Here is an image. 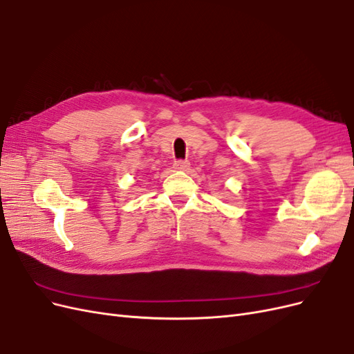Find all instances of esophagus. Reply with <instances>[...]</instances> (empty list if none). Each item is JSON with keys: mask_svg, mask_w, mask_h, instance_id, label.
<instances>
[{"mask_svg": "<svg viewBox=\"0 0 354 354\" xmlns=\"http://www.w3.org/2000/svg\"><path fill=\"white\" fill-rule=\"evenodd\" d=\"M173 167L178 171H186V169H189L190 164H189V160H176Z\"/></svg>", "mask_w": 354, "mask_h": 354, "instance_id": "34e87169", "label": "esophagus"}]
</instances>
